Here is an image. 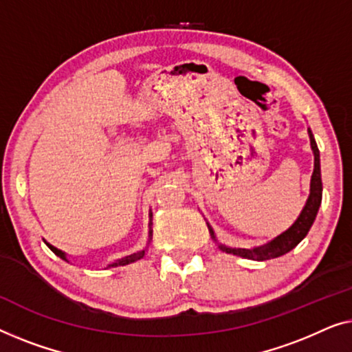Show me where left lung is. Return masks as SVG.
<instances>
[{
	"label": "left lung",
	"mask_w": 352,
	"mask_h": 352,
	"mask_svg": "<svg viewBox=\"0 0 352 352\" xmlns=\"http://www.w3.org/2000/svg\"><path fill=\"white\" fill-rule=\"evenodd\" d=\"M309 133V140H311V148H313L314 153V172L313 177H311V191L308 196V201L301 210V214L298 219L295 220V223L292 225L289 230L282 232L277 237H274L273 241L268 242V244L261 245V247H255V249H231V247L226 245H219L221 250L226 252V254H232L237 256H242V258H249V260H256V261H265V260H271V258H277V256L287 254L292 249H295L296 245L300 244L301 241L305 239V236L308 234L309 228L313 226L316 215H318L320 201H322V178H320V156H319V148L318 143L314 140L313 132L308 129ZM210 234L215 239L214 230L209 226Z\"/></svg>",
	"instance_id": "obj_1"
}]
</instances>
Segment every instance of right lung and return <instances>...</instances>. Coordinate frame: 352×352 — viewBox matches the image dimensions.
<instances>
[{
    "instance_id": "add662e5",
    "label": "right lung",
    "mask_w": 352,
    "mask_h": 352,
    "mask_svg": "<svg viewBox=\"0 0 352 352\" xmlns=\"http://www.w3.org/2000/svg\"><path fill=\"white\" fill-rule=\"evenodd\" d=\"M150 217H151V214H150ZM151 220H150V232H148V234H150V239H148V242L151 241V237H153V230H151ZM47 244V242H46ZM47 247L49 249H51L54 254H56L57 256H60L62 260H65V261H68L67 260V255L63 254L62 250H58V249H56V247L54 245H51V244H47ZM143 255H145V250H142V252H137V254H132V255H129V256H124V258H121V260H116L115 263H111V265H108V268H111V266H124V265H129V263H133V261H137V260H140V258H143Z\"/></svg>"
}]
</instances>
